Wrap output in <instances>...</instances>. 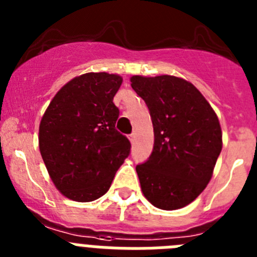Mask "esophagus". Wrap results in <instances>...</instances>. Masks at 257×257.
Listing matches in <instances>:
<instances>
[{
  "mask_svg": "<svg viewBox=\"0 0 257 257\" xmlns=\"http://www.w3.org/2000/svg\"><path fill=\"white\" fill-rule=\"evenodd\" d=\"M127 138H128V140H130L131 143H134V140H135V135H134V134H130Z\"/></svg>",
  "mask_w": 257,
  "mask_h": 257,
  "instance_id": "esophagus-1",
  "label": "esophagus"
}]
</instances>
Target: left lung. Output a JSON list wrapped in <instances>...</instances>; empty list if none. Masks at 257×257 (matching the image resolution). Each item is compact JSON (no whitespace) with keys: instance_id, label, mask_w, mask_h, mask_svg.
<instances>
[{"instance_id":"1","label":"left lung","mask_w":257,"mask_h":257,"mask_svg":"<svg viewBox=\"0 0 257 257\" xmlns=\"http://www.w3.org/2000/svg\"><path fill=\"white\" fill-rule=\"evenodd\" d=\"M154 131L152 154L136 166L145 198L161 210H178L203 192L222 148L216 113L190 82L174 76L131 77Z\"/></svg>"}]
</instances>
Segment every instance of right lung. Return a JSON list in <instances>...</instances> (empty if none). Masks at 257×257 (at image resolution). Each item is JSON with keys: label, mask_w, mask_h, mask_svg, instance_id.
<instances>
[{"label": "right lung", "mask_w": 257, "mask_h": 257, "mask_svg": "<svg viewBox=\"0 0 257 257\" xmlns=\"http://www.w3.org/2000/svg\"><path fill=\"white\" fill-rule=\"evenodd\" d=\"M117 74L86 73L60 88L40 124V152L52 183L67 198L91 202L108 192L131 144L115 130Z\"/></svg>", "instance_id": "add662e5"}]
</instances>
